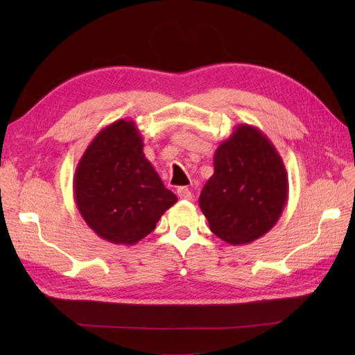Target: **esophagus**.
<instances>
[{
  "label": "esophagus",
  "mask_w": 355,
  "mask_h": 355,
  "mask_svg": "<svg viewBox=\"0 0 355 355\" xmlns=\"http://www.w3.org/2000/svg\"><path fill=\"white\" fill-rule=\"evenodd\" d=\"M177 195L182 200H192V197H193V193H192V191L189 189V187H178L177 189Z\"/></svg>",
  "instance_id": "obj_1"
}]
</instances>
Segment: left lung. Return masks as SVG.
<instances>
[{
	"instance_id": "left-lung-1",
	"label": "left lung",
	"mask_w": 355,
	"mask_h": 355,
	"mask_svg": "<svg viewBox=\"0 0 355 355\" xmlns=\"http://www.w3.org/2000/svg\"><path fill=\"white\" fill-rule=\"evenodd\" d=\"M214 169L198 200L210 230L239 245L273 229L288 200V173L267 135L238 125L216 148Z\"/></svg>"
}]
</instances>
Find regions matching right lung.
<instances>
[{"label": "right lung", "instance_id": "obj_1", "mask_svg": "<svg viewBox=\"0 0 355 355\" xmlns=\"http://www.w3.org/2000/svg\"><path fill=\"white\" fill-rule=\"evenodd\" d=\"M73 193L88 227L117 245L137 244L178 201L145 157L139 128L125 119L89 143L74 172Z\"/></svg>", "mask_w": 355, "mask_h": 355}]
</instances>
